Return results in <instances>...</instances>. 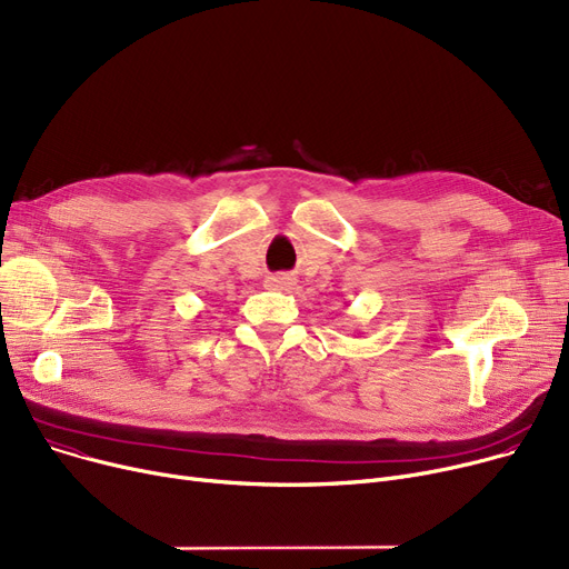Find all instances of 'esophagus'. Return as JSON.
Returning <instances> with one entry per match:
<instances>
[{"label":"esophagus","instance_id":"34e87169","mask_svg":"<svg viewBox=\"0 0 569 569\" xmlns=\"http://www.w3.org/2000/svg\"><path fill=\"white\" fill-rule=\"evenodd\" d=\"M267 286L272 290H288L295 286V279L288 274H272V277H267Z\"/></svg>","mask_w":569,"mask_h":569}]
</instances>
